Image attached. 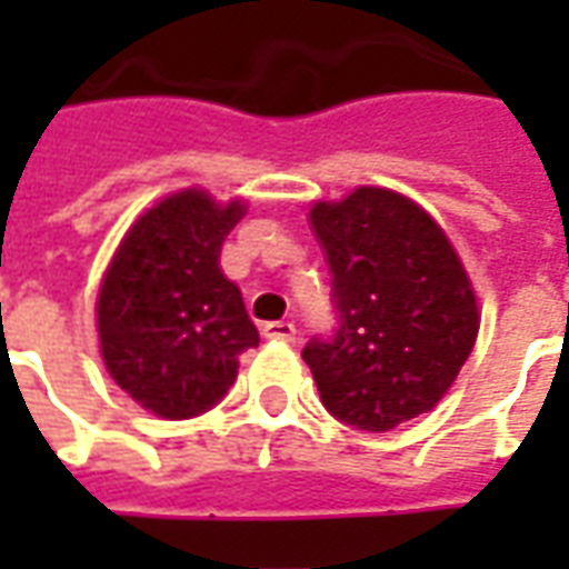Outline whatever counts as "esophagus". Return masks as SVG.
Wrapping results in <instances>:
<instances>
[{
	"instance_id": "34e87169",
	"label": "esophagus",
	"mask_w": 569,
	"mask_h": 569,
	"mask_svg": "<svg viewBox=\"0 0 569 569\" xmlns=\"http://www.w3.org/2000/svg\"><path fill=\"white\" fill-rule=\"evenodd\" d=\"M261 335L268 338V341H283V345H289V341H296V326L292 322H268L264 329H261Z\"/></svg>"
}]
</instances>
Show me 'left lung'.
Masks as SVG:
<instances>
[{
	"mask_svg": "<svg viewBox=\"0 0 569 569\" xmlns=\"http://www.w3.org/2000/svg\"><path fill=\"white\" fill-rule=\"evenodd\" d=\"M332 271L338 329L301 357L322 406L387 432L439 406L472 353L478 301L439 222L390 188L362 186L310 210Z\"/></svg>",
	"mask_w": 569,
	"mask_h": 569,
	"instance_id": "1",
	"label": "left lung"
}]
</instances>
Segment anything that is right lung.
I'll use <instances>...</instances> for the list:
<instances>
[{"mask_svg": "<svg viewBox=\"0 0 569 569\" xmlns=\"http://www.w3.org/2000/svg\"><path fill=\"white\" fill-rule=\"evenodd\" d=\"M247 212L186 188L130 224L97 296L100 353L112 381L146 411L186 420L212 408L259 345L243 296L219 268L222 243Z\"/></svg>", "mask_w": 569, "mask_h": 569, "instance_id": "obj_1", "label": "right lung"}]
</instances>
